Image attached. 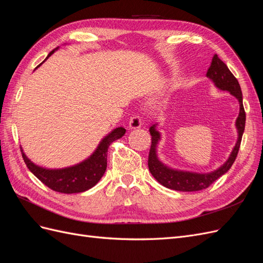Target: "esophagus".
Returning <instances> with one entry per match:
<instances>
[{"label":"esophagus","mask_w":263,"mask_h":263,"mask_svg":"<svg viewBox=\"0 0 263 263\" xmlns=\"http://www.w3.org/2000/svg\"><path fill=\"white\" fill-rule=\"evenodd\" d=\"M140 126H141V119L139 118V116L134 115L129 119V128L130 129H138V128H140Z\"/></svg>","instance_id":"1"}]
</instances>
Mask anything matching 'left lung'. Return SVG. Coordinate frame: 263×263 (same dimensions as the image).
Instances as JSON below:
<instances>
[{"instance_id": "obj_1", "label": "left lung", "mask_w": 263, "mask_h": 263, "mask_svg": "<svg viewBox=\"0 0 263 263\" xmlns=\"http://www.w3.org/2000/svg\"><path fill=\"white\" fill-rule=\"evenodd\" d=\"M206 77L210 78L214 85L218 87L219 90L228 91L239 102V115H238L235 124L238 138L235 147L224 164H221L218 169L208 173H197L170 168V166L160 161L157 155V147L159 141L161 140V134L157 129L158 124L153 125L149 128L151 135V147L148 157L149 171L153 174V177L163 186L171 190L181 191V192H194V191H201L209 187L214 181H216L232 168L233 163L236 160L238 151H239L242 134L245 130L246 113L242 105V93L240 85L234 74L230 72L228 67L218 58L217 54H214Z\"/></svg>"}]
</instances>
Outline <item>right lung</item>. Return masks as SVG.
I'll use <instances>...</instances> for the list:
<instances>
[{
	"mask_svg": "<svg viewBox=\"0 0 263 263\" xmlns=\"http://www.w3.org/2000/svg\"><path fill=\"white\" fill-rule=\"evenodd\" d=\"M58 48L59 47L50 51L45 60L48 59ZM125 133L126 129L124 127H117L101 140L97 149L89 158L80 163L62 169H47L39 166L29 160L22 148L21 151L27 168L45 185L60 193H80L93 187L101 180L107 166V149L109 145L113 141L122 138Z\"/></svg>",
	"mask_w": 263,
	"mask_h": 263,
	"instance_id": "1",
	"label": "right lung"
}]
</instances>
